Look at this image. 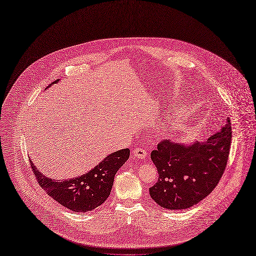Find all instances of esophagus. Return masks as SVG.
<instances>
[{
	"label": "esophagus",
	"instance_id": "esophagus-1",
	"mask_svg": "<svg viewBox=\"0 0 256 256\" xmlns=\"http://www.w3.org/2000/svg\"><path fill=\"white\" fill-rule=\"evenodd\" d=\"M132 154L138 158H145L147 156V152L143 148H134Z\"/></svg>",
	"mask_w": 256,
	"mask_h": 256
}]
</instances>
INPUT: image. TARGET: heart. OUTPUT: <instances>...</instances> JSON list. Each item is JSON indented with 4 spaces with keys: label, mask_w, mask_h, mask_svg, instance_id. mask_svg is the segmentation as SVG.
<instances>
[{
    "label": "heart",
    "mask_w": 256,
    "mask_h": 256,
    "mask_svg": "<svg viewBox=\"0 0 256 256\" xmlns=\"http://www.w3.org/2000/svg\"><path fill=\"white\" fill-rule=\"evenodd\" d=\"M182 111H183V110H182Z\"/></svg>",
    "instance_id": "1"
}]
</instances>
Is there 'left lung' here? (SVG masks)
I'll return each mask as SVG.
<instances>
[{"mask_svg":"<svg viewBox=\"0 0 256 256\" xmlns=\"http://www.w3.org/2000/svg\"><path fill=\"white\" fill-rule=\"evenodd\" d=\"M230 120L204 143L180 144L162 140L150 158L158 182L149 188L156 204L167 210H184L208 196L222 177L230 154Z\"/></svg>","mask_w":256,"mask_h":256,"instance_id":"1","label":"left lung"}]
</instances>
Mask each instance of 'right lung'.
<instances>
[{
    "mask_svg": "<svg viewBox=\"0 0 256 256\" xmlns=\"http://www.w3.org/2000/svg\"><path fill=\"white\" fill-rule=\"evenodd\" d=\"M59 82V79L52 84ZM128 148L109 154L92 170L68 180H52L42 174L30 161L34 177L44 192L58 204L77 213H86L107 200L114 176L128 160Z\"/></svg>",
    "mask_w": 256,
    "mask_h": 256,
    "instance_id": "add662e5",
    "label": "right lung"
}]
</instances>
